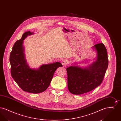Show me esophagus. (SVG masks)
Returning a JSON list of instances; mask_svg holds the SVG:
<instances>
[{
	"instance_id": "1",
	"label": "esophagus",
	"mask_w": 121,
	"mask_h": 121,
	"mask_svg": "<svg viewBox=\"0 0 121 121\" xmlns=\"http://www.w3.org/2000/svg\"><path fill=\"white\" fill-rule=\"evenodd\" d=\"M62 63L63 65L64 66H66L68 65V62L67 60H63V61L62 62Z\"/></svg>"
}]
</instances>
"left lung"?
<instances>
[{
  "instance_id": "1",
  "label": "left lung",
  "mask_w": 121,
  "mask_h": 121,
  "mask_svg": "<svg viewBox=\"0 0 121 121\" xmlns=\"http://www.w3.org/2000/svg\"><path fill=\"white\" fill-rule=\"evenodd\" d=\"M97 53V60L86 68L72 66L67 68L68 86L72 94L80 95L89 92L102 82L108 59L106 47L103 43H98L92 47Z\"/></svg>"
}]
</instances>
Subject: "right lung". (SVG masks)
<instances>
[{"mask_svg":"<svg viewBox=\"0 0 121 121\" xmlns=\"http://www.w3.org/2000/svg\"><path fill=\"white\" fill-rule=\"evenodd\" d=\"M34 34L25 32L22 38L17 41L10 54L11 74L13 78L23 91L32 93L44 92L49 86L53 74L58 68L62 67L59 62L43 64L38 69H32L25 58L23 40L29 35Z\"/></svg>","mask_w":121,"mask_h":121,"instance_id":"1","label":"right lung"}]
</instances>
